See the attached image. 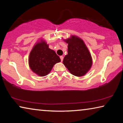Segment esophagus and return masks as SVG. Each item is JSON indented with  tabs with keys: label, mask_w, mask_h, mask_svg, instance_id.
Returning <instances> with one entry per match:
<instances>
[{
	"label": "esophagus",
	"mask_w": 123,
	"mask_h": 123,
	"mask_svg": "<svg viewBox=\"0 0 123 123\" xmlns=\"http://www.w3.org/2000/svg\"><path fill=\"white\" fill-rule=\"evenodd\" d=\"M60 59H61V61H62V62L63 61V57L62 56H60Z\"/></svg>",
	"instance_id": "1"
}]
</instances>
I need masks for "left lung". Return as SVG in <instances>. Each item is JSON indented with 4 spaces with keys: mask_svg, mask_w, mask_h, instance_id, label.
<instances>
[{
    "mask_svg": "<svg viewBox=\"0 0 123 123\" xmlns=\"http://www.w3.org/2000/svg\"><path fill=\"white\" fill-rule=\"evenodd\" d=\"M64 41L68 44V54L64 57L63 64L74 75H85L91 69L92 59L84 42L76 36Z\"/></svg>",
    "mask_w": 123,
    "mask_h": 123,
    "instance_id": "8db88e82",
    "label": "left lung"
}]
</instances>
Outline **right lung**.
<instances>
[{"label": "right lung", "instance_id": "1", "mask_svg": "<svg viewBox=\"0 0 123 123\" xmlns=\"http://www.w3.org/2000/svg\"><path fill=\"white\" fill-rule=\"evenodd\" d=\"M61 61L55 51L49 48L45 41L41 39L31 51L29 58L30 69L39 76L48 74L56 63Z\"/></svg>", "mask_w": 123, "mask_h": 123}]
</instances>
